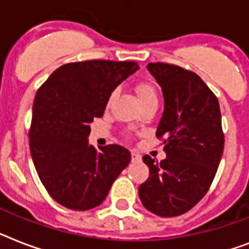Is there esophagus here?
Wrapping results in <instances>:
<instances>
[{
	"instance_id": "esophagus-1",
	"label": "esophagus",
	"mask_w": 249,
	"mask_h": 249,
	"mask_svg": "<svg viewBox=\"0 0 249 249\" xmlns=\"http://www.w3.org/2000/svg\"><path fill=\"white\" fill-rule=\"evenodd\" d=\"M141 160H142L141 155H138L137 152H131V161H133V162H139Z\"/></svg>"
}]
</instances>
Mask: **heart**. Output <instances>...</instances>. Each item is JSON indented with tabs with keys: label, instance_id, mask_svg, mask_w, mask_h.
<instances>
[{
	"label": "heart",
	"instance_id": "1",
	"mask_svg": "<svg viewBox=\"0 0 249 249\" xmlns=\"http://www.w3.org/2000/svg\"><path fill=\"white\" fill-rule=\"evenodd\" d=\"M135 90H137V94L139 97V101L142 105L147 104H159V93H157L156 87L151 84L148 82H142L138 83L137 87H135ZM119 96V89L115 88L112 92L110 93V96L107 98V107H110L111 105L114 104L115 100L118 98Z\"/></svg>",
	"mask_w": 249,
	"mask_h": 249
}]
</instances>
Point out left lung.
<instances>
[{
	"instance_id": "left-lung-1",
	"label": "left lung",
	"mask_w": 249,
	"mask_h": 249,
	"mask_svg": "<svg viewBox=\"0 0 249 249\" xmlns=\"http://www.w3.org/2000/svg\"><path fill=\"white\" fill-rule=\"evenodd\" d=\"M147 69L165 100L156 137L166 159L143 156L149 177L138 193L148 211L174 217L193 209L211 187L224 151L221 112L217 97L196 72L163 62Z\"/></svg>"
}]
</instances>
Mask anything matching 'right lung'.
Masks as SVG:
<instances>
[{
	"label": "right lung",
	"mask_w": 249,
	"mask_h": 249,
	"mask_svg": "<svg viewBox=\"0 0 249 249\" xmlns=\"http://www.w3.org/2000/svg\"><path fill=\"white\" fill-rule=\"evenodd\" d=\"M139 69L134 61L89 60L60 66L38 89L29 131L40 181L66 209L87 211L105 201L131 156L119 144H88L89 124L104 116L110 93Z\"/></svg>",
	"instance_id": "add662e5"
}]
</instances>
